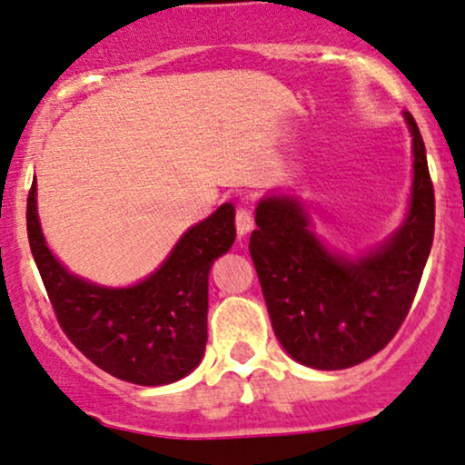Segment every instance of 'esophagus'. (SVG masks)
Instances as JSON below:
<instances>
[{"label":"esophagus","mask_w":465,"mask_h":465,"mask_svg":"<svg viewBox=\"0 0 465 465\" xmlns=\"http://www.w3.org/2000/svg\"><path fill=\"white\" fill-rule=\"evenodd\" d=\"M234 223H237V232L242 234H248L252 231L254 226V217H252V211H250L248 206H239L237 208V215H234Z\"/></svg>","instance_id":"34e87169"}]
</instances>
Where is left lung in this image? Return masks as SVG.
I'll use <instances>...</instances> for the list:
<instances>
[{
  "label": "left lung",
  "instance_id": "left-lung-1",
  "mask_svg": "<svg viewBox=\"0 0 465 465\" xmlns=\"http://www.w3.org/2000/svg\"><path fill=\"white\" fill-rule=\"evenodd\" d=\"M404 118L415 155L411 211L375 252L333 257L290 197H265L257 206L250 254L276 338L305 367L336 371L364 362L389 345L413 305L435 232V191L415 118Z\"/></svg>",
  "mask_w": 465,
  "mask_h": 465
}]
</instances>
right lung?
<instances>
[{"mask_svg":"<svg viewBox=\"0 0 465 465\" xmlns=\"http://www.w3.org/2000/svg\"><path fill=\"white\" fill-rule=\"evenodd\" d=\"M30 186L25 222L41 281L61 330L96 367L124 382L160 387L184 378L206 349L208 270L234 242V206H219L134 288L109 290L70 274L45 246Z\"/></svg>","mask_w":465,"mask_h":465,"instance_id":"add662e5","label":"right lung"}]
</instances>
